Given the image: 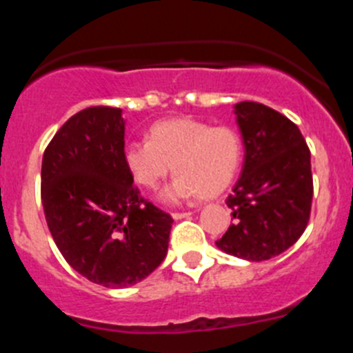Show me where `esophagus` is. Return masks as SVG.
<instances>
[{
  "label": "esophagus",
  "mask_w": 353,
  "mask_h": 353,
  "mask_svg": "<svg viewBox=\"0 0 353 353\" xmlns=\"http://www.w3.org/2000/svg\"><path fill=\"white\" fill-rule=\"evenodd\" d=\"M189 215H191V212H173L171 217H173L174 221H179V219H185V217H189Z\"/></svg>",
  "instance_id": "obj_1"
}]
</instances>
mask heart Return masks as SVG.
Instances as JSON below:
<instances>
[{"label": "heart", "mask_w": 353, "mask_h": 353, "mask_svg": "<svg viewBox=\"0 0 353 353\" xmlns=\"http://www.w3.org/2000/svg\"><path fill=\"white\" fill-rule=\"evenodd\" d=\"M242 161V139L232 127H212L194 118L155 123L148 141H130L123 148L127 171L145 189H155L170 170L176 174L159 194L164 203H182L194 196L214 198L226 191Z\"/></svg>", "instance_id": "heart-1"}]
</instances>
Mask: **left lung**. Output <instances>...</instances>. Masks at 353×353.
I'll return each mask as SVG.
<instances>
[{"label": "left lung", "mask_w": 353, "mask_h": 353, "mask_svg": "<svg viewBox=\"0 0 353 353\" xmlns=\"http://www.w3.org/2000/svg\"><path fill=\"white\" fill-rule=\"evenodd\" d=\"M244 168L228 196L233 224L215 245L226 254L263 261L304 233L313 201L311 154L299 127L258 102L235 104Z\"/></svg>", "instance_id": "8db88e82"}]
</instances>
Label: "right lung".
Instances as JSON below:
<instances>
[{
    "label": "right lung",
    "mask_w": 353,
    "mask_h": 353,
    "mask_svg": "<svg viewBox=\"0 0 353 353\" xmlns=\"http://www.w3.org/2000/svg\"><path fill=\"white\" fill-rule=\"evenodd\" d=\"M121 109L86 108L43 152L42 205L72 269L105 288L143 281L166 258L173 219L143 199L123 162Z\"/></svg>",
    "instance_id": "add662e5"
}]
</instances>
